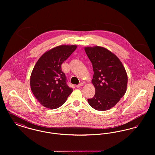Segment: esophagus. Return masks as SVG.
<instances>
[{"label": "esophagus", "mask_w": 155, "mask_h": 155, "mask_svg": "<svg viewBox=\"0 0 155 155\" xmlns=\"http://www.w3.org/2000/svg\"><path fill=\"white\" fill-rule=\"evenodd\" d=\"M83 85H84V84L81 82V83H80V84H79L78 85H77V88H79V87H82V86H83Z\"/></svg>", "instance_id": "esophagus-1"}]
</instances>
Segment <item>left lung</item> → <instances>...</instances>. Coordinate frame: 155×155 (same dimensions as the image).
<instances>
[{
	"label": "left lung",
	"instance_id": "obj_1",
	"mask_svg": "<svg viewBox=\"0 0 155 155\" xmlns=\"http://www.w3.org/2000/svg\"><path fill=\"white\" fill-rule=\"evenodd\" d=\"M84 49L93 67L92 83L95 88V95L88 99V102L96 110H109L126 92L128 77L125 68L117 56L105 48L95 46Z\"/></svg>",
	"mask_w": 155,
	"mask_h": 155
}]
</instances>
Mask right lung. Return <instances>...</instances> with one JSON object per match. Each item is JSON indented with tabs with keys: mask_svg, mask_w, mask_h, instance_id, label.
<instances>
[{
	"mask_svg": "<svg viewBox=\"0 0 155 155\" xmlns=\"http://www.w3.org/2000/svg\"><path fill=\"white\" fill-rule=\"evenodd\" d=\"M77 45H61L45 52L37 61L30 77L31 89L38 101L50 109L66 102L73 92L66 83L61 64L75 51Z\"/></svg>",
	"mask_w": 155,
	"mask_h": 155,
	"instance_id": "1",
	"label": "right lung"
}]
</instances>
